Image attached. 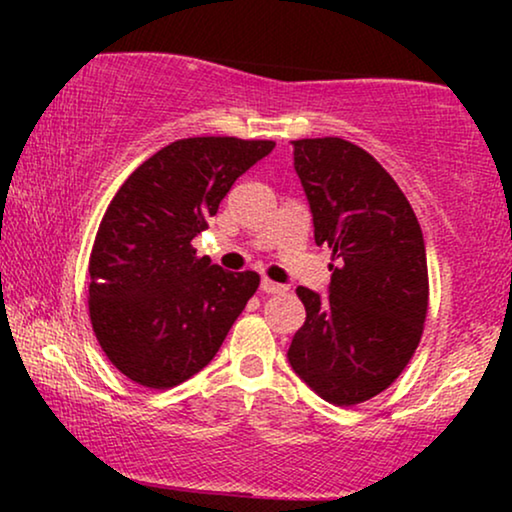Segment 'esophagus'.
I'll return each instance as SVG.
<instances>
[{
  "label": "esophagus",
  "mask_w": 512,
  "mask_h": 512,
  "mask_svg": "<svg viewBox=\"0 0 512 512\" xmlns=\"http://www.w3.org/2000/svg\"><path fill=\"white\" fill-rule=\"evenodd\" d=\"M261 291H263V293H284L286 286L272 282V279H263V282H261Z\"/></svg>",
  "instance_id": "esophagus-1"
}]
</instances>
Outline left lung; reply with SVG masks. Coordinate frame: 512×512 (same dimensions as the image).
Here are the masks:
<instances>
[{
	"label": "left lung",
	"instance_id": "obj_1",
	"mask_svg": "<svg viewBox=\"0 0 512 512\" xmlns=\"http://www.w3.org/2000/svg\"><path fill=\"white\" fill-rule=\"evenodd\" d=\"M293 167L310 202L314 242L338 263L328 296L298 286L305 324L286 356L335 405L368 401L415 354L429 307L422 228L391 174L340 137L296 139Z\"/></svg>",
	"mask_w": 512,
	"mask_h": 512
}]
</instances>
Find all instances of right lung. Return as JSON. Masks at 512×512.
I'll return each instance as SVG.
<instances>
[{
	"label": "right lung",
	"instance_id": "right-lung-1",
	"mask_svg": "<svg viewBox=\"0 0 512 512\" xmlns=\"http://www.w3.org/2000/svg\"><path fill=\"white\" fill-rule=\"evenodd\" d=\"M272 149L268 139H179L118 188L90 254L88 307L102 352L132 382L170 389L200 373L256 293V272L223 270L191 242Z\"/></svg>",
	"mask_w": 512,
	"mask_h": 512
}]
</instances>
